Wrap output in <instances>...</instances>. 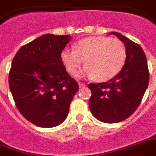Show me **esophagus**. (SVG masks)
I'll list each match as a JSON object with an SVG mask.
<instances>
[{
  "instance_id": "obj_1",
  "label": "esophagus",
  "mask_w": 156,
  "mask_h": 156,
  "mask_svg": "<svg viewBox=\"0 0 156 156\" xmlns=\"http://www.w3.org/2000/svg\"><path fill=\"white\" fill-rule=\"evenodd\" d=\"M85 86H86V84H85V83H80H80H79V87H84Z\"/></svg>"
}]
</instances>
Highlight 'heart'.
<instances>
[{"label": "heart", "mask_w": 156, "mask_h": 156, "mask_svg": "<svg viewBox=\"0 0 156 156\" xmlns=\"http://www.w3.org/2000/svg\"><path fill=\"white\" fill-rule=\"evenodd\" d=\"M61 60L69 74L76 76L84 61L83 73L103 82L116 76L126 60V50L120 40L104 36L87 37L76 42L74 50L65 48Z\"/></svg>", "instance_id": "obj_1"}]
</instances>
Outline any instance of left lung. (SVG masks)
<instances>
[{
    "label": "left lung",
    "mask_w": 156,
    "mask_h": 156,
    "mask_svg": "<svg viewBox=\"0 0 156 156\" xmlns=\"http://www.w3.org/2000/svg\"><path fill=\"white\" fill-rule=\"evenodd\" d=\"M124 42L126 63L108 82L89 83L91 91L89 108L95 118L105 123L126 120L140 106L149 83L147 58L139 44L117 32H111Z\"/></svg>",
    "instance_id": "8db88e82"
}]
</instances>
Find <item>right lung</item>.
<instances>
[{"label":"right lung","instance_id":"1","mask_svg":"<svg viewBox=\"0 0 156 156\" xmlns=\"http://www.w3.org/2000/svg\"><path fill=\"white\" fill-rule=\"evenodd\" d=\"M69 35L47 34L23 46L9 74V88L18 110L42 128L64 122L79 85L66 72L61 53Z\"/></svg>","mask_w":156,"mask_h":156}]
</instances>
